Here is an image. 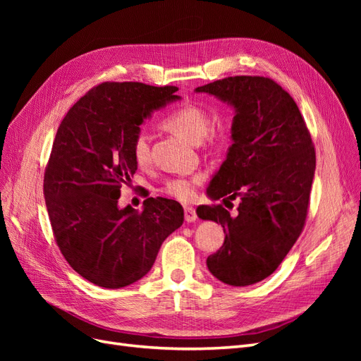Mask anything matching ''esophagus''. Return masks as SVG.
Here are the masks:
<instances>
[{
  "instance_id": "obj_1",
  "label": "esophagus",
  "mask_w": 361,
  "mask_h": 361,
  "mask_svg": "<svg viewBox=\"0 0 361 361\" xmlns=\"http://www.w3.org/2000/svg\"><path fill=\"white\" fill-rule=\"evenodd\" d=\"M197 220V214H195V209L192 206H185V221L187 223H194Z\"/></svg>"
}]
</instances>
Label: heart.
<instances>
[{"label":"heart","mask_w":361,"mask_h":361,"mask_svg":"<svg viewBox=\"0 0 361 361\" xmlns=\"http://www.w3.org/2000/svg\"><path fill=\"white\" fill-rule=\"evenodd\" d=\"M211 118L204 110L195 105H185L171 111L162 120V126L176 137L188 141L191 145H197L203 138L214 140L215 133L209 129ZM149 155V138L146 134L140 133L133 141V157L137 164L143 166ZM202 182L200 174H194L191 178H178L167 182L166 192L171 197L187 202L195 194V188Z\"/></svg>","instance_id":"heart-1"}]
</instances>
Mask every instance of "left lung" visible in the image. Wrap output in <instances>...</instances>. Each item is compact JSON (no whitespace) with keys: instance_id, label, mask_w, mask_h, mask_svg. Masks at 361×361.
<instances>
[{"instance_id":"8db88e82","label":"left lung","mask_w":361,"mask_h":361,"mask_svg":"<svg viewBox=\"0 0 361 361\" xmlns=\"http://www.w3.org/2000/svg\"><path fill=\"white\" fill-rule=\"evenodd\" d=\"M233 108L232 145L206 190L221 204L199 206L202 220L221 224L223 247L207 269L231 286L271 276L297 241L307 216L316 157L297 104L264 76H228L197 87Z\"/></svg>"}]
</instances>
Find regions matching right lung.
<instances>
[{
	"label": "right lung",
	"mask_w": 361,
	"mask_h": 361,
	"mask_svg": "<svg viewBox=\"0 0 361 361\" xmlns=\"http://www.w3.org/2000/svg\"><path fill=\"white\" fill-rule=\"evenodd\" d=\"M178 87L104 82L68 111L59 126L43 180L57 245L93 285L118 289L143 279L158 251L183 223L176 200L120 207V188L137 170L133 141L155 111L182 97Z\"/></svg>",
	"instance_id": "obj_1"
}]
</instances>
